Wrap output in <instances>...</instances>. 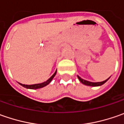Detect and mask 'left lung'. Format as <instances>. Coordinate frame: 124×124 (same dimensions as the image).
<instances>
[{
	"instance_id": "8db88e82",
	"label": "left lung",
	"mask_w": 124,
	"mask_h": 124,
	"mask_svg": "<svg viewBox=\"0 0 124 124\" xmlns=\"http://www.w3.org/2000/svg\"><path fill=\"white\" fill-rule=\"evenodd\" d=\"M77 77L79 79V81L83 83V84L85 85H89V86H100V85H101L103 84H104L108 79H110V77H109L108 79L105 80V81H101V82H90V81H86V80H84V79H81L79 76H77Z\"/></svg>"
}]
</instances>
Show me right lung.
Returning a JSON list of instances; mask_svg holds the SVG:
<instances>
[{
	"label": "right lung",
	"mask_w": 124,
	"mask_h": 124,
	"mask_svg": "<svg viewBox=\"0 0 124 124\" xmlns=\"http://www.w3.org/2000/svg\"><path fill=\"white\" fill-rule=\"evenodd\" d=\"M56 74V72H55L54 74L50 77V79H48V80H47L45 82H43V83H37V84H33V85H25V84H22V83H19L20 85H21L22 86H23L24 88H28V89H39V88H43V87H45L47 85H48L49 83L52 81V80L53 79V78L54 77V76Z\"/></svg>",
	"instance_id": "1"
}]
</instances>
